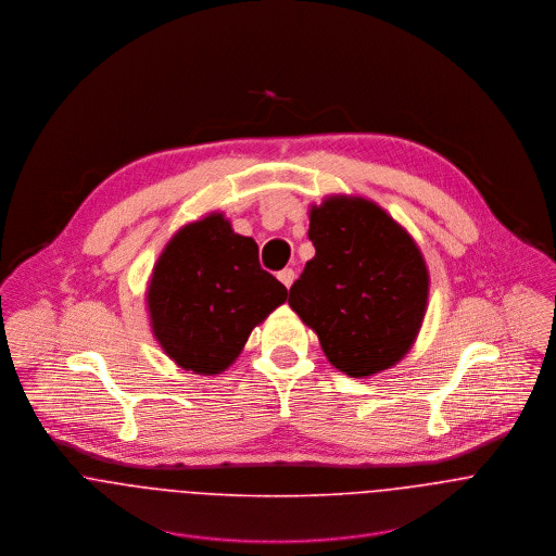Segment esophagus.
<instances>
[{"mask_svg": "<svg viewBox=\"0 0 556 556\" xmlns=\"http://www.w3.org/2000/svg\"><path fill=\"white\" fill-rule=\"evenodd\" d=\"M278 280H280L287 289H291V285L295 282V271H293L291 267H287V269H282V271L278 274Z\"/></svg>", "mask_w": 556, "mask_h": 556, "instance_id": "34e87169", "label": "esophagus"}]
</instances>
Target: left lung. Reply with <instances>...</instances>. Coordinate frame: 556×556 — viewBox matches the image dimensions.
<instances>
[{
    "instance_id": "left-lung-1",
    "label": "left lung",
    "mask_w": 556,
    "mask_h": 556,
    "mask_svg": "<svg viewBox=\"0 0 556 556\" xmlns=\"http://www.w3.org/2000/svg\"><path fill=\"white\" fill-rule=\"evenodd\" d=\"M315 256L289 293L327 359L349 377L388 370L410 349L428 304V269L410 236L366 199L311 210Z\"/></svg>"
}]
</instances>
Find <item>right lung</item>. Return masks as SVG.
Segmentation results:
<instances>
[{"mask_svg":"<svg viewBox=\"0 0 556 556\" xmlns=\"http://www.w3.org/2000/svg\"><path fill=\"white\" fill-rule=\"evenodd\" d=\"M287 302V287L258 263V245L223 214L186 225L166 243L148 289L164 353L197 375H220L250 331Z\"/></svg>","mask_w":556,"mask_h":556,"instance_id":"right-lung-1","label":"right lung"}]
</instances>
